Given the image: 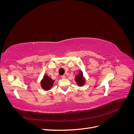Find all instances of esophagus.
Returning a JSON list of instances; mask_svg holds the SVG:
<instances>
[{
  "mask_svg": "<svg viewBox=\"0 0 134 134\" xmlns=\"http://www.w3.org/2000/svg\"><path fill=\"white\" fill-rule=\"evenodd\" d=\"M61 77H62V78H63V79H64V78H65V75H62L61 76Z\"/></svg>",
  "mask_w": 134,
  "mask_h": 134,
  "instance_id": "esophagus-1",
  "label": "esophagus"
}]
</instances>
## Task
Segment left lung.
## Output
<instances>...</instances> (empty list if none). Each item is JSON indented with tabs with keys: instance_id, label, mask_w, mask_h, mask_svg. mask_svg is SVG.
Instances as JSON below:
<instances>
[{
	"instance_id": "obj_1",
	"label": "left lung",
	"mask_w": 134,
	"mask_h": 134,
	"mask_svg": "<svg viewBox=\"0 0 134 134\" xmlns=\"http://www.w3.org/2000/svg\"><path fill=\"white\" fill-rule=\"evenodd\" d=\"M75 80L77 84L78 85V86L82 87L84 86L85 84V82H86V80H85L84 78L83 77V72L82 71H80L78 74L75 76Z\"/></svg>"
}]
</instances>
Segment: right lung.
Wrapping results in <instances>:
<instances>
[{
    "label": "right lung",
    "instance_id": "right-lung-1",
    "mask_svg": "<svg viewBox=\"0 0 134 134\" xmlns=\"http://www.w3.org/2000/svg\"><path fill=\"white\" fill-rule=\"evenodd\" d=\"M54 83V80L45 74L43 76V78L41 82V87L44 90H49L52 88Z\"/></svg>",
    "mask_w": 134,
    "mask_h": 134
}]
</instances>
